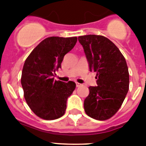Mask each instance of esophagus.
Wrapping results in <instances>:
<instances>
[{
    "label": "esophagus",
    "mask_w": 146,
    "mask_h": 146,
    "mask_svg": "<svg viewBox=\"0 0 146 146\" xmlns=\"http://www.w3.org/2000/svg\"><path fill=\"white\" fill-rule=\"evenodd\" d=\"M76 87H80L82 86V84H80L79 82H76Z\"/></svg>",
    "instance_id": "esophagus-1"
}]
</instances>
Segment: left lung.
Masks as SVG:
<instances>
[{
  "label": "left lung",
  "mask_w": 146,
  "mask_h": 146,
  "mask_svg": "<svg viewBox=\"0 0 146 146\" xmlns=\"http://www.w3.org/2000/svg\"><path fill=\"white\" fill-rule=\"evenodd\" d=\"M89 62V70L96 72L97 86H89L84 101V110L98 120L113 117L122 105L129 90L127 62L118 48L102 35L78 37Z\"/></svg>",
  "instance_id": "left-lung-1"
}]
</instances>
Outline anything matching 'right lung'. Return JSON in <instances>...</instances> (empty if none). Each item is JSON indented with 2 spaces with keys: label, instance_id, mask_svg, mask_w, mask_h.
<instances>
[{
  "label": "right lung",
  "instance_id": "obj_1",
  "mask_svg": "<svg viewBox=\"0 0 146 146\" xmlns=\"http://www.w3.org/2000/svg\"><path fill=\"white\" fill-rule=\"evenodd\" d=\"M76 42V37L47 38L24 63L21 76L24 98L31 110L42 119L55 120L65 113L66 100L74 91L76 83L54 80V74L61 68L64 55Z\"/></svg>",
  "mask_w": 146,
  "mask_h": 146
}]
</instances>
